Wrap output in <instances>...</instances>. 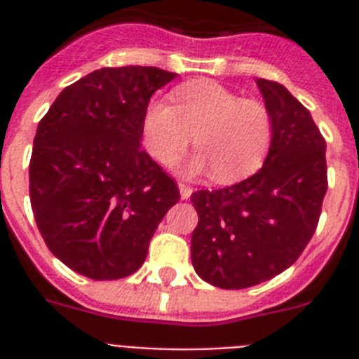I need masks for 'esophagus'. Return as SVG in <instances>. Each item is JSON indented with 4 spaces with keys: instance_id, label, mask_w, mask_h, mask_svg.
Returning a JSON list of instances; mask_svg holds the SVG:
<instances>
[{
    "instance_id": "1",
    "label": "esophagus",
    "mask_w": 359,
    "mask_h": 359,
    "mask_svg": "<svg viewBox=\"0 0 359 359\" xmlns=\"http://www.w3.org/2000/svg\"><path fill=\"white\" fill-rule=\"evenodd\" d=\"M179 190H180V197H182V199H190V196H191V191H194V188H191V186L182 184V182H180V184H179Z\"/></svg>"
}]
</instances>
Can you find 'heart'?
I'll use <instances>...</instances> for the list:
<instances>
[{
    "label": "heart",
    "instance_id": "obj_1",
    "mask_svg": "<svg viewBox=\"0 0 359 359\" xmlns=\"http://www.w3.org/2000/svg\"><path fill=\"white\" fill-rule=\"evenodd\" d=\"M165 100L149 104L141 137L156 162L169 165L194 134L199 151L184 163L186 175L212 169L219 182H235L261 168L273 137L272 115L259 100H248L216 81L186 83Z\"/></svg>",
    "mask_w": 359,
    "mask_h": 359
}]
</instances>
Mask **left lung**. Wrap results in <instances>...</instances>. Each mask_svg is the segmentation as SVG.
I'll return each mask as SVG.
<instances>
[{"label":"left lung","mask_w":359,"mask_h":359,"mask_svg":"<svg viewBox=\"0 0 359 359\" xmlns=\"http://www.w3.org/2000/svg\"><path fill=\"white\" fill-rule=\"evenodd\" d=\"M272 115V147L250 179L197 190L191 233L197 276L219 289H248L294 264L315 235L328 190L326 140L281 83L257 80Z\"/></svg>","instance_id":"obj_1"}]
</instances>
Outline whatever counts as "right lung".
<instances>
[{"label":"right lung","mask_w":359,"mask_h":359,"mask_svg":"<svg viewBox=\"0 0 359 359\" xmlns=\"http://www.w3.org/2000/svg\"><path fill=\"white\" fill-rule=\"evenodd\" d=\"M156 67L100 69L65 87L36 128L29 199L48 250L86 278L140 270L179 186L143 149L151 97L173 80Z\"/></svg>","instance_id":"1"}]
</instances>
